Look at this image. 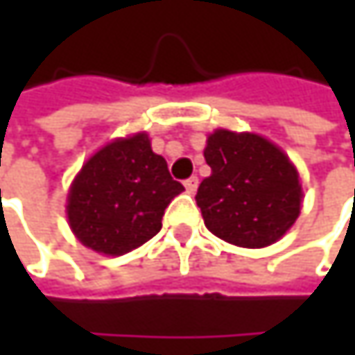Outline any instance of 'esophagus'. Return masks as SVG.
I'll list each match as a JSON object with an SVG mask.
<instances>
[{
  "mask_svg": "<svg viewBox=\"0 0 355 355\" xmlns=\"http://www.w3.org/2000/svg\"><path fill=\"white\" fill-rule=\"evenodd\" d=\"M197 187H199V178L197 177H191L184 180V189H187V193H195V191H197Z\"/></svg>",
  "mask_w": 355,
  "mask_h": 355,
  "instance_id": "34e87169",
  "label": "esophagus"
}]
</instances>
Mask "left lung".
Instances as JSON below:
<instances>
[{
  "mask_svg": "<svg viewBox=\"0 0 355 355\" xmlns=\"http://www.w3.org/2000/svg\"><path fill=\"white\" fill-rule=\"evenodd\" d=\"M205 162L195 201L205 226L236 247L275 243L300 214L302 187L288 156L252 133L218 129L207 137Z\"/></svg>",
  "mask_w": 355,
  "mask_h": 355,
  "instance_id": "1",
  "label": "left lung"
}]
</instances>
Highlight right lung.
I'll return each instance as SVG.
<instances>
[{
    "instance_id": "obj_1",
    "label": "right lung",
    "mask_w": 355,
    "mask_h": 355,
    "mask_svg": "<svg viewBox=\"0 0 355 355\" xmlns=\"http://www.w3.org/2000/svg\"><path fill=\"white\" fill-rule=\"evenodd\" d=\"M184 187L166 160L152 152L146 133L116 139L96 152L76 177L67 218L82 245L123 254L154 239L168 203Z\"/></svg>"
}]
</instances>
